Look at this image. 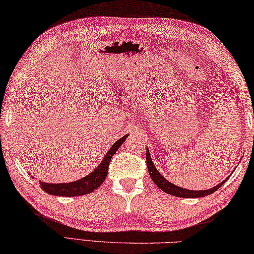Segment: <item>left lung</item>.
I'll use <instances>...</instances> for the list:
<instances>
[{"mask_svg": "<svg viewBox=\"0 0 254 254\" xmlns=\"http://www.w3.org/2000/svg\"><path fill=\"white\" fill-rule=\"evenodd\" d=\"M146 164H147V170L149 172V176H151L152 180L154 181V184L159 187L160 189H162L164 191V192L169 193V194H172V196H176V197H180V198H199V197H205L207 194H210L215 192L216 190L221 188V187L225 184L226 180L228 178H226L225 180L222 181L221 184L217 185L214 188H210L208 190H200V191H194V190H188V189H184V188H180V187L178 186H174L171 182H169L166 179L163 178V176H161V174L157 172L156 168L153 164V162L151 160V156H149V153H148V149H146Z\"/></svg>", "mask_w": 254, "mask_h": 254, "instance_id": "1", "label": "left lung"}]
</instances>
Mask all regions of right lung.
<instances>
[{
  "mask_svg": "<svg viewBox=\"0 0 254 254\" xmlns=\"http://www.w3.org/2000/svg\"><path fill=\"white\" fill-rule=\"evenodd\" d=\"M128 135H125L122 138L118 139L111 148L108 151L106 156L103 157L101 163L99 164L97 169L94 170L92 173L88 174V176L80 179V180L69 182V184H45V182L40 181L41 189L49 194H54V196H63V197H75V196H82V194L91 193L95 189H98L108 174V170H109V163L111 157L117 152V149L122 146V144L125 142L126 137Z\"/></svg>",
  "mask_w": 254,
  "mask_h": 254,
  "instance_id": "obj_1",
  "label": "right lung"
}]
</instances>
